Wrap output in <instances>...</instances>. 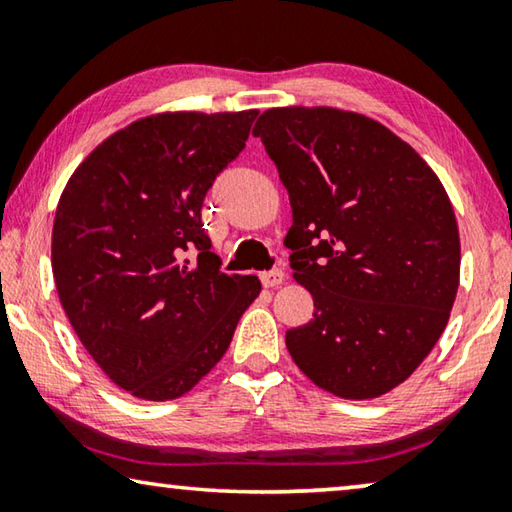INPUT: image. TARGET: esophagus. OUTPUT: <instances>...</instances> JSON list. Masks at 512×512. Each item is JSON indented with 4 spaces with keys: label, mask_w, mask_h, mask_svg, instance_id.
<instances>
[{
    "label": "esophagus",
    "mask_w": 512,
    "mask_h": 512,
    "mask_svg": "<svg viewBox=\"0 0 512 512\" xmlns=\"http://www.w3.org/2000/svg\"><path fill=\"white\" fill-rule=\"evenodd\" d=\"M284 271L282 268H273V271H266V273H262L259 275V280H262V284L266 289H275V287H280V284L284 282Z\"/></svg>",
    "instance_id": "34e87169"
}]
</instances>
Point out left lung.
<instances>
[{
	"label": "left lung",
	"mask_w": 512,
	"mask_h": 512,
	"mask_svg": "<svg viewBox=\"0 0 512 512\" xmlns=\"http://www.w3.org/2000/svg\"><path fill=\"white\" fill-rule=\"evenodd\" d=\"M253 135L289 192L284 246L314 298V318L287 332L289 354L345 400L393 391L438 343L458 291L445 187L409 144L357 112L271 108Z\"/></svg>",
	"instance_id": "8db88e82"
}]
</instances>
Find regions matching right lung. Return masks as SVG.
Segmentation results:
<instances>
[{
  "instance_id": "1",
  "label": "right lung",
  "mask_w": 512,
  "mask_h": 512,
  "mask_svg": "<svg viewBox=\"0 0 512 512\" xmlns=\"http://www.w3.org/2000/svg\"><path fill=\"white\" fill-rule=\"evenodd\" d=\"M257 115L137 119L99 144L60 196L51 235L60 305L97 366L140 400L192 391L262 289L255 275L219 271L201 221L207 189L244 151Z\"/></svg>"
}]
</instances>
